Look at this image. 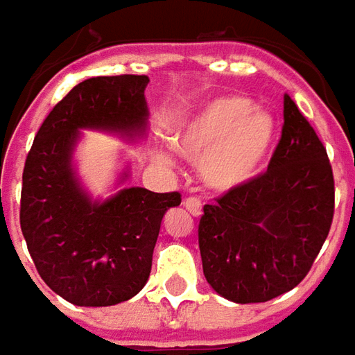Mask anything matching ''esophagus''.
I'll use <instances>...</instances> for the list:
<instances>
[{
	"label": "esophagus",
	"mask_w": 355,
	"mask_h": 355,
	"mask_svg": "<svg viewBox=\"0 0 355 355\" xmlns=\"http://www.w3.org/2000/svg\"><path fill=\"white\" fill-rule=\"evenodd\" d=\"M183 206H185L187 212H189L191 216H195V218H198V216L202 214V202H200L197 197L185 198V200H183Z\"/></svg>",
	"instance_id": "1"
}]
</instances>
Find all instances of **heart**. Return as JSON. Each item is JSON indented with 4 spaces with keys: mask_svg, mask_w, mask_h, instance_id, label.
<instances>
[{
    "mask_svg": "<svg viewBox=\"0 0 355 355\" xmlns=\"http://www.w3.org/2000/svg\"><path fill=\"white\" fill-rule=\"evenodd\" d=\"M252 109L245 97H218L173 133L175 150L200 160V175L214 189L230 191L250 182L270 153L275 122L268 112ZM157 158L168 162L170 155L158 150Z\"/></svg>",
    "mask_w": 355,
    "mask_h": 355,
    "instance_id": "b5f03b06",
    "label": "heart"
}]
</instances>
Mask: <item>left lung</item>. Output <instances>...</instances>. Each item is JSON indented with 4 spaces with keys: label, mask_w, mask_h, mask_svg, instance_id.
I'll return each instance as SVG.
<instances>
[{
    "label": "left lung",
    "mask_w": 355,
    "mask_h": 355,
    "mask_svg": "<svg viewBox=\"0 0 355 355\" xmlns=\"http://www.w3.org/2000/svg\"><path fill=\"white\" fill-rule=\"evenodd\" d=\"M283 132L268 172L205 205L198 248L206 281L237 304L293 291L318 258L334 214L323 143L285 95Z\"/></svg>",
    "instance_id": "left-lung-1"
}]
</instances>
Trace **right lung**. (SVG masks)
I'll list each match as a JSON object with an SVG mask.
<instances>
[{"label": "right lung", "mask_w": 355, "mask_h": 355, "mask_svg": "<svg viewBox=\"0 0 355 355\" xmlns=\"http://www.w3.org/2000/svg\"><path fill=\"white\" fill-rule=\"evenodd\" d=\"M147 84V76L122 74L74 85L47 114L24 162L22 235L45 285L74 306H114L139 293L162 218L182 202L178 191L143 187L92 200L72 166L80 130L141 137L149 118Z\"/></svg>", "instance_id": "obj_1"}]
</instances>
